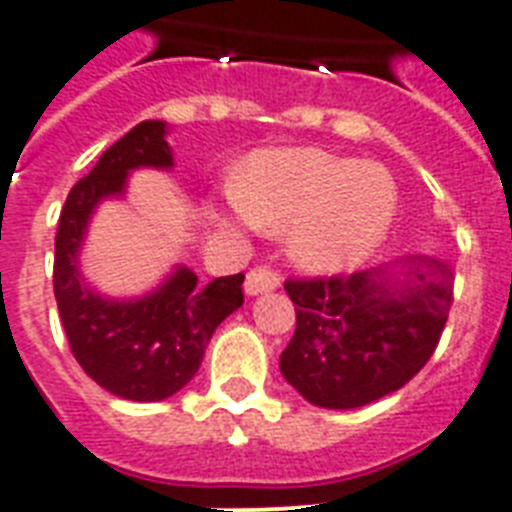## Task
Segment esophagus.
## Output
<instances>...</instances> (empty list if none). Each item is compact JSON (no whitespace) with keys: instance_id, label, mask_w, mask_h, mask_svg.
<instances>
[{"instance_id":"obj_1","label":"esophagus","mask_w":512,"mask_h":512,"mask_svg":"<svg viewBox=\"0 0 512 512\" xmlns=\"http://www.w3.org/2000/svg\"><path fill=\"white\" fill-rule=\"evenodd\" d=\"M279 284H281L279 273L271 271V268H265V265H260V268H252V271L247 273L244 289H247V295H263V292H271V289H276Z\"/></svg>"}]
</instances>
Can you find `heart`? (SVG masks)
Returning <instances> with one entry per match:
<instances>
[{
	"instance_id": "b5f03b06",
	"label": "heart",
	"mask_w": 512,
	"mask_h": 512,
	"mask_svg": "<svg viewBox=\"0 0 512 512\" xmlns=\"http://www.w3.org/2000/svg\"><path fill=\"white\" fill-rule=\"evenodd\" d=\"M396 209V185L380 167L316 148H289L257 154L217 217L225 225L289 233V255L297 263L332 273L372 255Z\"/></svg>"
}]
</instances>
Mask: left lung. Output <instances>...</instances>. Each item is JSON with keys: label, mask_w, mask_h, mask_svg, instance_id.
<instances>
[{"label": "left lung", "mask_w": 512, "mask_h": 512, "mask_svg": "<svg viewBox=\"0 0 512 512\" xmlns=\"http://www.w3.org/2000/svg\"><path fill=\"white\" fill-rule=\"evenodd\" d=\"M297 329L281 374L324 409H356L404 388L433 356L454 303L444 260H409L401 279L385 268L284 284Z\"/></svg>", "instance_id": "left-lung-1"}]
</instances>
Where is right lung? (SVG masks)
<instances>
[{
    "mask_svg": "<svg viewBox=\"0 0 512 512\" xmlns=\"http://www.w3.org/2000/svg\"><path fill=\"white\" fill-rule=\"evenodd\" d=\"M164 135V122H140L103 151L90 175L68 193L55 233L52 287L71 353L100 388L130 401H162L188 385L212 332L244 303V273L199 287L196 273L177 268L140 300H106L79 276L76 257L92 209L124 193L130 170L172 167Z\"/></svg>",
    "mask_w": 512,
    "mask_h": 512,
    "instance_id": "right-lung-1",
    "label": "right lung"
}]
</instances>
